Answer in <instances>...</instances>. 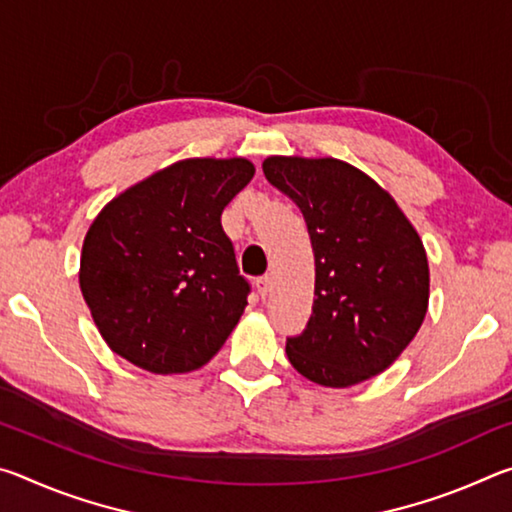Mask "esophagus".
Listing matches in <instances>:
<instances>
[{
    "label": "esophagus",
    "instance_id": "1",
    "mask_svg": "<svg viewBox=\"0 0 512 512\" xmlns=\"http://www.w3.org/2000/svg\"><path fill=\"white\" fill-rule=\"evenodd\" d=\"M255 287H257V293H259V296L266 298L268 293H271V289H273V282H271V277H268V275L257 277V280H255Z\"/></svg>",
    "mask_w": 512,
    "mask_h": 512
}]
</instances>
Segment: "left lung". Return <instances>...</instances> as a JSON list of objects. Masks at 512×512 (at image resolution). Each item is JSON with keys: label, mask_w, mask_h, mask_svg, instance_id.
<instances>
[{"label": "left lung", "mask_w": 512, "mask_h": 512, "mask_svg": "<svg viewBox=\"0 0 512 512\" xmlns=\"http://www.w3.org/2000/svg\"><path fill=\"white\" fill-rule=\"evenodd\" d=\"M268 183L307 221L314 307L287 357L302 377L348 388L379 375L413 341L429 305V264L400 207L366 173L334 158H273Z\"/></svg>", "instance_id": "1"}]
</instances>
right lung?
Here are the masks:
<instances>
[{
    "label": "right lung",
    "mask_w": 512,
    "mask_h": 512,
    "mask_svg": "<svg viewBox=\"0 0 512 512\" xmlns=\"http://www.w3.org/2000/svg\"><path fill=\"white\" fill-rule=\"evenodd\" d=\"M253 176L244 158L183 160L103 207L79 280L112 352L173 375L221 350L250 296L221 214Z\"/></svg>",
    "instance_id": "obj_1"
}]
</instances>
